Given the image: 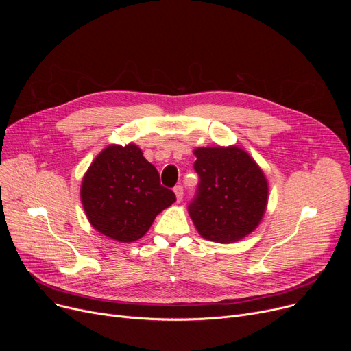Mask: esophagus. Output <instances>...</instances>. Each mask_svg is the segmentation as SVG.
<instances>
[{"mask_svg":"<svg viewBox=\"0 0 351 351\" xmlns=\"http://www.w3.org/2000/svg\"><path fill=\"white\" fill-rule=\"evenodd\" d=\"M173 192H175V195H176V200L180 202V200L183 199V188H182L180 185H176V186L173 188Z\"/></svg>","mask_w":351,"mask_h":351,"instance_id":"esophagus-1","label":"esophagus"}]
</instances>
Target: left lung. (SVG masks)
Segmentation results:
<instances>
[{
    "label": "left lung",
    "mask_w": 351,
    "mask_h": 351,
    "mask_svg": "<svg viewBox=\"0 0 351 351\" xmlns=\"http://www.w3.org/2000/svg\"><path fill=\"white\" fill-rule=\"evenodd\" d=\"M193 154L199 183L188 210L197 232L217 243L253 232L267 204L262 169L237 146L197 147Z\"/></svg>",
    "instance_id": "8db88e82"
}]
</instances>
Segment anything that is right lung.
Returning a JSON list of instances; mask_svg holds the SVG:
<instances>
[{"instance_id":"obj_1","label":"right lung","mask_w":351,"mask_h":351,"mask_svg":"<svg viewBox=\"0 0 351 351\" xmlns=\"http://www.w3.org/2000/svg\"><path fill=\"white\" fill-rule=\"evenodd\" d=\"M86 217L98 232L118 242H134L158 213L176 200L160 185L159 173L134 143L110 145L90 163L81 186Z\"/></svg>"}]
</instances>
